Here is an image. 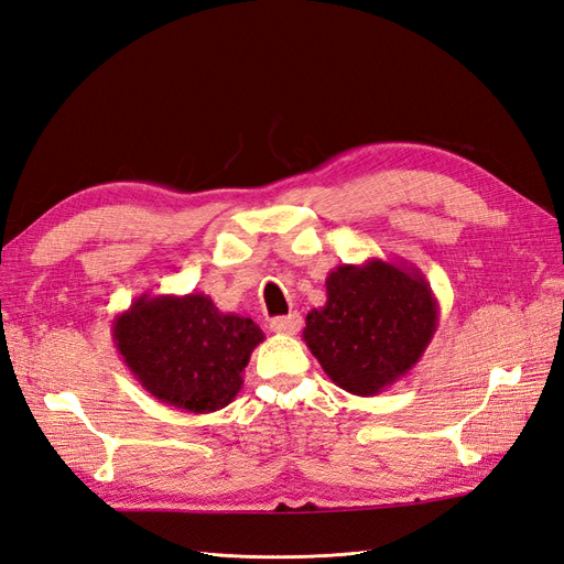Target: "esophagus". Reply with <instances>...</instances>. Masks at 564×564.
<instances>
[{
	"label": "esophagus",
	"instance_id": "1",
	"mask_svg": "<svg viewBox=\"0 0 564 564\" xmlns=\"http://www.w3.org/2000/svg\"><path fill=\"white\" fill-rule=\"evenodd\" d=\"M271 330L273 334H285V336H293L302 328V316L297 312L288 314V316H276V319H271Z\"/></svg>",
	"mask_w": 564,
	"mask_h": 564
}]
</instances>
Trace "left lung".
I'll return each mask as SVG.
<instances>
[{"label":"left lung","mask_w":564,"mask_h":564,"mask_svg":"<svg viewBox=\"0 0 564 564\" xmlns=\"http://www.w3.org/2000/svg\"><path fill=\"white\" fill-rule=\"evenodd\" d=\"M302 340L343 391L371 398L420 362L438 328V302L408 262L367 259L326 276V305L312 310Z\"/></svg>","instance_id":"obj_1"}]
</instances>
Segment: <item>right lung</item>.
<instances>
[{"label": "right lung", "instance_id": "add662e5", "mask_svg": "<svg viewBox=\"0 0 564 564\" xmlns=\"http://www.w3.org/2000/svg\"><path fill=\"white\" fill-rule=\"evenodd\" d=\"M111 336L144 391L193 414L221 410L240 393L242 371L264 340L252 319L221 312L205 293H142L117 314Z\"/></svg>", "mask_w": 564, "mask_h": 564}]
</instances>
